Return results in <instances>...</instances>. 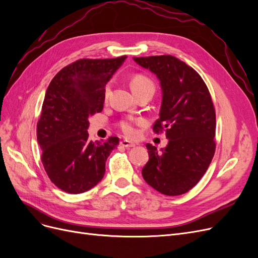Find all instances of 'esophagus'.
I'll return each mask as SVG.
<instances>
[{"mask_svg":"<svg viewBox=\"0 0 258 258\" xmlns=\"http://www.w3.org/2000/svg\"><path fill=\"white\" fill-rule=\"evenodd\" d=\"M120 145L123 146V147H134V146H136V144L134 142H130V141H128V140H122V141H120Z\"/></svg>","mask_w":258,"mask_h":258,"instance_id":"esophagus-1","label":"esophagus"}]
</instances>
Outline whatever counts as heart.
Here are the masks:
<instances>
[{"instance_id": "1", "label": "heart", "mask_w": 258, "mask_h": 258, "mask_svg": "<svg viewBox=\"0 0 258 258\" xmlns=\"http://www.w3.org/2000/svg\"><path fill=\"white\" fill-rule=\"evenodd\" d=\"M131 89L134 90L136 96L141 92L150 91L155 92L156 86L155 83L150 79V77L144 75V74H136L131 79L130 82ZM111 91V85H107L104 89V98L106 99L110 95ZM145 121L142 118H136V117H127V118H123L118 121L117 126L121 130L122 134L127 137H135L137 135V126H143Z\"/></svg>"}]
</instances>
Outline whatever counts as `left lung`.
Listing matches in <instances>:
<instances>
[{"label":"left lung","mask_w":258,"mask_h":258,"mask_svg":"<svg viewBox=\"0 0 258 258\" xmlns=\"http://www.w3.org/2000/svg\"><path fill=\"white\" fill-rule=\"evenodd\" d=\"M138 64L157 75L162 89L155 134L166 132L168 145L161 152L146 144L148 159L142 169L154 189L178 196L197 185L215 153L216 116L206 83L185 62L170 54L135 57Z\"/></svg>","instance_id":"obj_1"}]
</instances>
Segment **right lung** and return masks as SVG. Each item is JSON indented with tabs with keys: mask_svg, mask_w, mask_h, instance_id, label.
<instances>
[{
	"mask_svg": "<svg viewBox=\"0 0 258 258\" xmlns=\"http://www.w3.org/2000/svg\"><path fill=\"white\" fill-rule=\"evenodd\" d=\"M124 59L76 60L60 70L48 86L36 136L46 173L61 190L85 192L104 176L106 159L119 139L89 141L88 117L102 112L105 85Z\"/></svg>",
	"mask_w": 258,
	"mask_h": 258,
	"instance_id": "obj_1",
	"label": "right lung"
}]
</instances>
